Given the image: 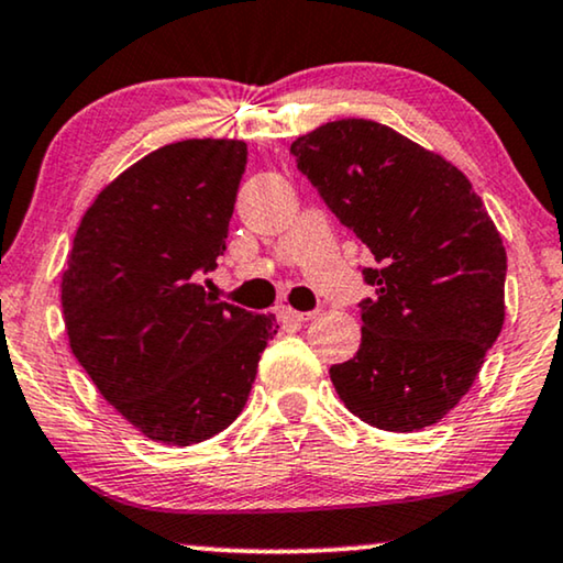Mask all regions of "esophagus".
Here are the masks:
<instances>
[{"mask_svg": "<svg viewBox=\"0 0 563 563\" xmlns=\"http://www.w3.org/2000/svg\"><path fill=\"white\" fill-rule=\"evenodd\" d=\"M279 314L289 322H307V320H312L318 312H297V310H291V307H282Z\"/></svg>", "mask_w": 563, "mask_h": 563, "instance_id": "obj_1", "label": "esophagus"}]
</instances>
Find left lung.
Here are the masks:
<instances>
[{
    "label": "left lung",
    "instance_id": "obj_1",
    "mask_svg": "<svg viewBox=\"0 0 563 563\" xmlns=\"http://www.w3.org/2000/svg\"><path fill=\"white\" fill-rule=\"evenodd\" d=\"M297 168L374 253L361 345L330 366L368 426L412 433L443 420L505 322L507 253L472 181L382 122L335 120L291 143Z\"/></svg>",
    "mask_w": 563,
    "mask_h": 563
}]
</instances>
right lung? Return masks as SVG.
<instances>
[{
	"label": "right lung",
	"instance_id": "add662e5",
	"mask_svg": "<svg viewBox=\"0 0 563 563\" xmlns=\"http://www.w3.org/2000/svg\"><path fill=\"white\" fill-rule=\"evenodd\" d=\"M243 141L191 137L125 168L84 212L60 305L99 395L168 445L202 443L243 412L274 314L218 302L199 272L225 251Z\"/></svg>",
	"mask_w": 563,
	"mask_h": 563
}]
</instances>
